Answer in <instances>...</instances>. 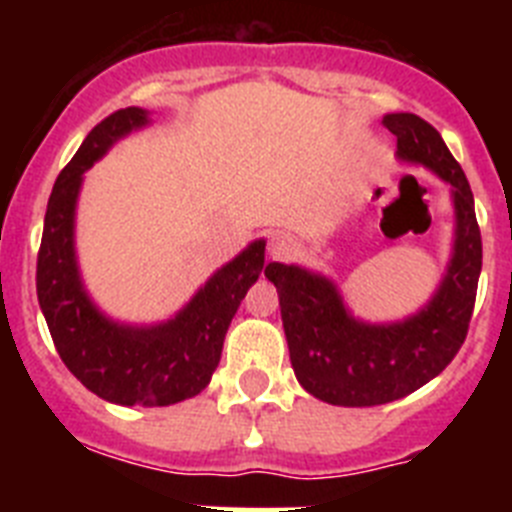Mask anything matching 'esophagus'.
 Instances as JSON below:
<instances>
[{
	"instance_id": "1",
	"label": "esophagus",
	"mask_w": 512,
	"mask_h": 512,
	"mask_svg": "<svg viewBox=\"0 0 512 512\" xmlns=\"http://www.w3.org/2000/svg\"><path fill=\"white\" fill-rule=\"evenodd\" d=\"M297 251V238L292 233H274L269 238L271 259H289Z\"/></svg>"
}]
</instances>
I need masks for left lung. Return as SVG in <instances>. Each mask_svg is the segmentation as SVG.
Masks as SVG:
<instances>
[{
	"instance_id": "left-lung-1",
	"label": "left lung",
	"mask_w": 512,
	"mask_h": 512,
	"mask_svg": "<svg viewBox=\"0 0 512 512\" xmlns=\"http://www.w3.org/2000/svg\"><path fill=\"white\" fill-rule=\"evenodd\" d=\"M382 122L397 138L400 161L425 166L451 184L454 248L428 305L397 323H364L323 274L279 261L264 271L279 292L297 382L312 397L343 408L400 400L438 377L467 338L482 271L472 189L438 130L410 112L384 115Z\"/></svg>"
}]
</instances>
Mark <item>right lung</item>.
<instances>
[{"mask_svg":"<svg viewBox=\"0 0 512 512\" xmlns=\"http://www.w3.org/2000/svg\"><path fill=\"white\" fill-rule=\"evenodd\" d=\"M143 125L148 112L140 107L112 112L58 174L45 210L35 284L58 356L89 392L115 405L164 408L200 395L210 384L230 320L264 269L266 241H253L217 269L166 323L125 325L99 312L76 264V200L84 171Z\"/></svg>","mask_w":512,"mask_h":512,"instance_id":"add662e5","label":"right lung"}]
</instances>
